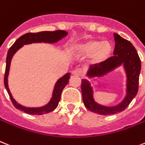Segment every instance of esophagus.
I'll use <instances>...</instances> for the list:
<instances>
[{
    "label": "esophagus",
    "instance_id": "esophagus-1",
    "mask_svg": "<svg viewBox=\"0 0 145 145\" xmlns=\"http://www.w3.org/2000/svg\"><path fill=\"white\" fill-rule=\"evenodd\" d=\"M73 74L76 75V76H84V72H83V71L81 69H76V70L73 71Z\"/></svg>",
    "mask_w": 145,
    "mask_h": 145
}]
</instances>
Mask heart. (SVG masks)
Here are the masks:
<instances>
[{"label":"heart","instance_id":"1","mask_svg":"<svg viewBox=\"0 0 145 145\" xmlns=\"http://www.w3.org/2000/svg\"><path fill=\"white\" fill-rule=\"evenodd\" d=\"M76 56L83 57L93 56L96 62H103L109 58L112 53V46L108 41L91 39L75 45Z\"/></svg>","mask_w":145,"mask_h":145}]
</instances>
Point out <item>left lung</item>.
<instances>
[{
    "label": "left lung",
    "mask_w": 145,
    "mask_h": 145,
    "mask_svg": "<svg viewBox=\"0 0 145 145\" xmlns=\"http://www.w3.org/2000/svg\"><path fill=\"white\" fill-rule=\"evenodd\" d=\"M115 46L113 56L106 60L90 67L87 75L90 77L105 75L116 67L123 64L127 76V96L121 103L112 107L103 106L95 103L92 96V88L87 80H82L81 91L82 97L86 108L99 115H109L123 111L129 106L132 100L136 97L138 90L141 60L136 48L130 42L122 38L118 34L114 33Z\"/></svg>",
    "instance_id": "obj_1"
}]
</instances>
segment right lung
Returning a JSON list of instances; mask_svg holds the SVG:
<instances>
[{
	"label": "right lung",
	"mask_w": 145,
	"mask_h": 145,
	"mask_svg": "<svg viewBox=\"0 0 145 145\" xmlns=\"http://www.w3.org/2000/svg\"><path fill=\"white\" fill-rule=\"evenodd\" d=\"M68 34V32L65 30H55V31H42L39 33H27L22 36L20 38L18 39L9 48L8 50L7 56V61H6V69L5 74H4V86L7 91L9 96L11 99L12 103L16 109L22 110L24 112L30 115H44V114L49 113L50 112L54 111L56 109L59 104V102L60 101L61 94L65 88V86L69 83V79H70V74H66L64 76H62L57 82H56L55 87H54V92H53V97L49 102L48 105L44 106L40 108H26L22 106L19 105L16 103V101L13 99L11 93L9 91L8 88L7 77L9 74V66L11 59L13 56L14 54L20 48H22L24 44H30L33 42H48V43H53L56 42L65 37Z\"/></svg>",
	"instance_id": "right-lung-1"
}]
</instances>
